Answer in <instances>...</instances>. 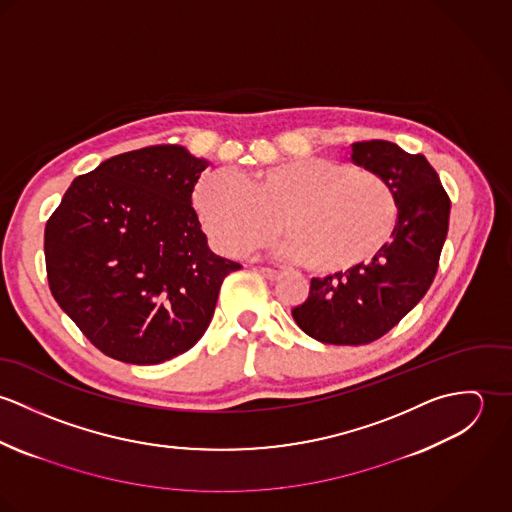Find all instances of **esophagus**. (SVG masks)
<instances>
[{"instance_id": "esophagus-1", "label": "esophagus", "mask_w": 512, "mask_h": 512, "mask_svg": "<svg viewBox=\"0 0 512 512\" xmlns=\"http://www.w3.org/2000/svg\"><path fill=\"white\" fill-rule=\"evenodd\" d=\"M260 274H262L264 278H268V280H278V278L282 276V272H278V270H274V268H260Z\"/></svg>"}]
</instances>
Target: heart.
<instances>
[{"instance_id":"heart-1","label":"heart","mask_w":512,"mask_h":512,"mask_svg":"<svg viewBox=\"0 0 512 512\" xmlns=\"http://www.w3.org/2000/svg\"><path fill=\"white\" fill-rule=\"evenodd\" d=\"M195 209L222 252L242 256L288 234L280 254L317 274L365 266L390 242L398 201L374 171L329 157L284 161L238 177L207 173L195 191Z\"/></svg>"}]
</instances>
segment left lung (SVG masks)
Returning <instances> with one entry per match:
<instances>
[{"label": "left lung", "instance_id": "1", "mask_svg": "<svg viewBox=\"0 0 512 512\" xmlns=\"http://www.w3.org/2000/svg\"><path fill=\"white\" fill-rule=\"evenodd\" d=\"M351 161L390 183L398 219L370 264L313 278L307 299L293 307L299 329L329 345H366L410 313L436 278L449 226V197L424 155L372 140L353 144Z\"/></svg>", "mask_w": 512, "mask_h": 512}]
</instances>
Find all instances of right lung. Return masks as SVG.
Returning a JSON list of instances; mask_svg holds the SVG:
<instances>
[{
  "label": "right lung",
  "instance_id": "1",
  "mask_svg": "<svg viewBox=\"0 0 512 512\" xmlns=\"http://www.w3.org/2000/svg\"><path fill=\"white\" fill-rule=\"evenodd\" d=\"M209 165L183 146L114 155L76 177L47 220L51 293L104 355L157 365L205 335L240 268L209 248L193 209Z\"/></svg>",
  "mask_w": 512,
  "mask_h": 512
}]
</instances>
